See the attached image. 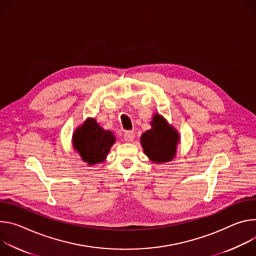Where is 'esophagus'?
Returning <instances> with one entry per match:
<instances>
[{
  "label": "esophagus",
  "instance_id": "34e87169",
  "mask_svg": "<svg viewBox=\"0 0 256 256\" xmlns=\"http://www.w3.org/2000/svg\"><path fill=\"white\" fill-rule=\"evenodd\" d=\"M134 137H135V134L133 131H126L124 133V139L127 141V142H132Z\"/></svg>",
  "mask_w": 256,
  "mask_h": 256
}]
</instances>
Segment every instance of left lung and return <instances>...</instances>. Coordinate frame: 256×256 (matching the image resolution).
<instances>
[{
    "label": "left lung",
    "instance_id": "8db88e82",
    "mask_svg": "<svg viewBox=\"0 0 256 256\" xmlns=\"http://www.w3.org/2000/svg\"><path fill=\"white\" fill-rule=\"evenodd\" d=\"M150 125L152 129L142 133L140 138L144 154L156 164L171 162L177 152L179 133L158 114L154 116Z\"/></svg>",
    "mask_w": 256,
    "mask_h": 256
}]
</instances>
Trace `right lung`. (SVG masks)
<instances>
[{"instance_id":"add662e5","label":"right lung","mask_w":256,"mask_h":256,"mask_svg":"<svg viewBox=\"0 0 256 256\" xmlns=\"http://www.w3.org/2000/svg\"><path fill=\"white\" fill-rule=\"evenodd\" d=\"M72 140L82 160L92 166L104 162L116 138L112 132L104 130L94 119L88 118L75 130Z\"/></svg>"}]
</instances>
